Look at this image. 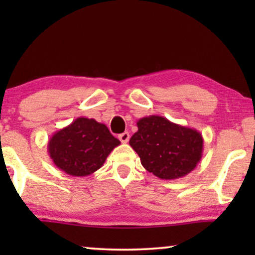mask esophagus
<instances>
[{
	"instance_id": "obj_1",
	"label": "esophagus",
	"mask_w": 255,
	"mask_h": 255,
	"mask_svg": "<svg viewBox=\"0 0 255 255\" xmlns=\"http://www.w3.org/2000/svg\"><path fill=\"white\" fill-rule=\"evenodd\" d=\"M118 138H120V140L125 144V142L128 141V139H130V133L128 132H123V133H121L118 135Z\"/></svg>"
}]
</instances>
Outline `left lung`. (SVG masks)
<instances>
[{
    "label": "left lung",
    "instance_id": "obj_1",
    "mask_svg": "<svg viewBox=\"0 0 255 255\" xmlns=\"http://www.w3.org/2000/svg\"><path fill=\"white\" fill-rule=\"evenodd\" d=\"M137 127L130 145L149 173L175 180L196 168L203 153V137L197 130L156 115L140 118Z\"/></svg>",
    "mask_w": 255,
    "mask_h": 255
}]
</instances>
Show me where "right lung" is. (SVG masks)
Segmentation results:
<instances>
[{
    "mask_svg": "<svg viewBox=\"0 0 255 255\" xmlns=\"http://www.w3.org/2000/svg\"><path fill=\"white\" fill-rule=\"evenodd\" d=\"M120 144L107 125L93 118L79 117L53 133L47 151L59 169L72 176H87L100 169Z\"/></svg>",
    "mask_w": 255,
    "mask_h": 255,
    "instance_id": "1",
    "label": "right lung"
}]
</instances>
